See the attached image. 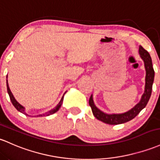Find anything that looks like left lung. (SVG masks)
I'll return each mask as SVG.
<instances>
[{"label": "left lung", "mask_w": 160, "mask_h": 160, "mask_svg": "<svg viewBox=\"0 0 160 160\" xmlns=\"http://www.w3.org/2000/svg\"><path fill=\"white\" fill-rule=\"evenodd\" d=\"M139 54L142 60L144 63V68L146 70V77H145V88L144 92L142 95L141 99L140 102L133 107L128 112L121 114H107L99 109L94 104L92 95H91L89 100V104L92 108V114L98 120L106 123L108 124H120L129 122L134 118L140 112L143 108H144L150 99L152 92V83L154 81V73L153 68H152V59L150 54L147 51H146L141 45L139 46Z\"/></svg>", "instance_id": "1"}]
</instances>
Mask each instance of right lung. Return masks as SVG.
<instances>
[{
    "label": "right lung",
    "instance_id": "obj_1",
    "mask_svg": "<svg viewBox=\"0 0 160 160\" xmlns=\"http://www.w3.org/2000/svg\"><path fill=\"white\" fill-rule=\"evenodd\" d=\"M7 88H8V94H9V96H10V101H11L12 104L13 105V106H14L15 108H17V111L20 112L21 113L24 114V115H28V116H31V115H28V114H26V112H25V108H24V107L22 106V105H20V103H19L18 102H17V100L15 99L14 96H13V93H12L11 91H10V87H9V85H8V80H7ZM63 99H64V96H63V97L61 98V101L59 102L58 104L57 105V106L54 107V108H53V109H52V110H50V111H48V112H45V114H42V115H37V117H41V116H48V115H52V114L55 113L56 112L58 111L59 108H60V107L61 106V105H62ZM35 117H36V116H35Z\"/></svg>",
    "mask_w": 160,
    "mask_h": 160
}]
</instances>
